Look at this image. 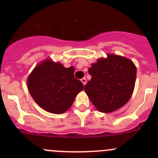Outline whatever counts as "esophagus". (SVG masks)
<instances>
[{
	"label": "esophagus",
	"mask_w": 158,
	"mask_h": 158,
	"mask_svg": "<svg viewBox=\"0 0 158 158\" xmlns=\"http://www.w3.org/2000/svg\"><path fill=\"white\" fill-rule=\"evenodd\" d=\"M81 82H82V84L85 85V84H86V79H85V78H82V79H81Z\"/></svg>",
	"instance_id": "34e87169"
}]
</instances>
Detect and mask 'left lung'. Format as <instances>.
<instances>
[{"instance_id": "8db88e82", "label": "left lung", "mask_w": 158, "mask_h": 158, "mask_svg": "<svg viewBox=\"0 0 158 158\" xmlns=\"http://www.w3.org/2000/svg\"><path fill=\"white\" fill-rule=\"evenodd\" d=\"M92 79L85 92L95 107L101 112H112L125 106L135 89L137 69L131 60L108 54L89 69Z\"/></svg>"}]
</instances>
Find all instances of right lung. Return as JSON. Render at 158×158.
<instances>
[{"label":"right lung","instance_id":"1","mask_svg":"<svg viewBox=\"0 0 158 158\" xmlns=\"http://www.w3.org/2000/svg\"><path fill=\"white\" fill-rule=\"evenodd\" d=\"M74 67L65 68L60 63L46 60L34 68L27 79V88L34 101L43 109L63 114L71 107L82 82L74 77Z\"/></svg>","mask_w":158,"mask_h":158}]
</instances>
